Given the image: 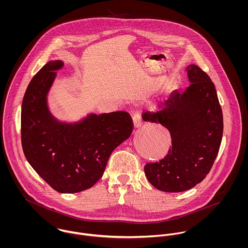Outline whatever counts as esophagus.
Returning <instances> with one entry per match:
<instances>
[{
  "label": "esophagus",
  "instance_id": "obj_1",
  "mask_svg": "<svg viewBox=\"0 0 248 248\" xmlns=\"http://www.w3.org/2000/svg\"><path fill=\"white\" fill-rule=\"evenodd\" d=\"M133 122H134V126L135 128H139L140 127L142 124L141 115L139 111H136L133 114Z\"/></svg>",
  "mask_w": 248,
  "mask_h": 248
}]
</instances>
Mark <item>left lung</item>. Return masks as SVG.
<instances>
[{"label":"left lung","mask_w":248,"mask_h":248,"mask_svg":"<svg viewBox=\"0 0 248 248\" xmlns=\"http://www.w3.org/2000/svg\"><path fill=\"white\" fill-rule=\"evenodd\" d=\"M192 83L175 92L158 110L142 113L144 121L166 128L172 139L167 155L144 167L149 182L163 192L189 190L208 175L222 139L223 120L215 85L196 65L187 67Z\"/></svg>","instance_id":"8db88e82"}]
</instances>
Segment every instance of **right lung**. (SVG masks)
I'll return each mask as SVG.
<instances>
[{
  "label": "right lung",
  "mask_w": 248,
  "mask_h": 248,
  "mask_svg": "<svg viewBox=\"0 0 248 248\" xmlns=\"http://www.w3.org/2000/svg\"><path fill=\"white\" fill-rule=\"evenodd\" d=\"M62 67L61 61H49L31 79L22 104L21 139L36 173L55 191L71 194L102 177L110 154L131 136L134 123L126 111L92 113L75 124L53 118L46 94Z\"/></svg>",
  "instance_id": "right-lung-1"
}]
</instances>
